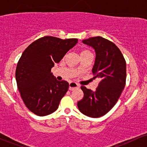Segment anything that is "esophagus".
Masks as SVG:
<instances>
[{"mask_svg":"<svg viewBox=\"0 0 147 147\" xmlns=\"http://www.w3.org/2000/svg\"><path fill=\"white\" fill-rule=\"evenodd\" d=\"M79 88V85L77 84H76L75 82H70L69 84V90H72L75 88Z\"/></svg>","mask_w":147,"mask_h":147,"instance_id":"obj_1","label":"esophagus"}]
</instances>
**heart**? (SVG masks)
<instances>
[{
  "label": "heart",
  "instance_id": "heart-1",
  "mask_svg": "<svg viewBox=\"0 0 147 147\" xmlns=\"http://www.w3.org/2000/svg\"><path fill=\"white\" fill-rule=\"evenodd\" d=\"M89 52L88 50H82V52H81V54H80V55H84V54H86V53H89Z\"/></svg>",
  "mask_w": 147,
  "mask_h": 147
}]
</instances>
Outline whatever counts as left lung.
Here are the masks:
<instances>
[{
    "instance_id": "8db88e82",
    "label": "left lung",
    "mask_w": 147,
    "mask_h": 147,
    "mask_svg": "<svg viewBox=\"0 0 147 147\" xmlns=\"http://www.w3.org/2000/svg\"><path fill=\"white\" fill-rule=\"evenodd\" d=\"M82 43L95 50L92 72L93 78H99L100 82L94 91L81 87L84 97L77 106L84 115L97 118L107 113L120 97L126 84V61L119 49L102 36L91 37Z\"/></svg>"
}]
</instances>
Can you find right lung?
Returning a JSON list of instances; mask_svg holds the SVG:
<instances>
[{
	"label": "right lung",
	"mask_w": 147,
	"mask_h": 147,
	"mask_svg": "<svg viewBox=\"0 0 147 147\" xmlns=\"http://www.w3.org/2000/svg\"><path fill=\"white\" fill-rule=\"evenodd\" d=\"M77 41L44 36L34 41L22 54L16 69V84L25 106L36 115L55 112L68 91L69 84L57 80L51 69Z\"/></svg>",
	"instance_id": "obj_1"
}]
</instances>
